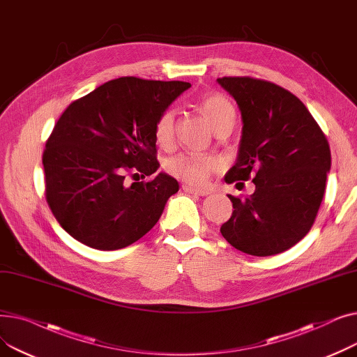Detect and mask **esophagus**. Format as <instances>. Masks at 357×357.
I'll return each instance as SVG.
<instances>
[{"instance_id": "obj_1", "label": "esophagus", "mask_w": 357, "mask_h": 357, "mask_svg": "<svg viewBox=\"0 0 357 357\" xmlns=\"http://www.w3.org/2000/svg\"><path fill=\"white\" fill-rule=\"evenodd\" d=\"M182 190L185 191V192H188V194H195V195H201V197H205V195H208L210 194V191H207V190H201V188H194V186H191V185H182Z\"/></svg>"}]
</instances>
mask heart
<instances>
[{
  "label": "heart",
  "mask_w": 357,
  "mask_h": 357,
  "mask_svg": "<svg viewBox=\"0 0 357 357\" xmlns=\"http://www.w3.org/2000/svg\"><path fill=\"white\" fill-rule=\"evenodd\" d=\"M205 117L208 119L214 131L229 127L231 128L234 123V108L227 98L221 96H208L202 98L199 104ZM175 116L176 112L174 108H166L162 111L155 121L153 136L155 142L160 147H169L174 142L175 135ZM221 166V162L213 156H204L198 153H178L169 158L165 163V169L167 174L190 182L194 185H201L207 181L208 175Z\"/></svg>",
  "instance_id": "1"
}]
</instances>
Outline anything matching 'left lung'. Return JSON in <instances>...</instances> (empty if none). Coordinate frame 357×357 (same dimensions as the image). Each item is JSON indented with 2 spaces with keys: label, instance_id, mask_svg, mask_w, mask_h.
<instances>
[{
  "label": "left lung",
  "instance_id": "left-lung-1",
  "mask_svg": "<svg viewBox=\"0 0 357 357\" xmlns=\"http://www.w3.org/2000/svg\"><path fill=\"white\" fill-rule=\"evenodd\" d=\"M217 82L241 112L237 160L227 183H255L250 197L229 195L233 214L220 231L233 248L272 256L292 248L312 227L331 167L328 142L294 93L268 81L224 77Z\"/></svg>",
  "mask_w": 357,
  "mask_h": 357
}]
</instances>
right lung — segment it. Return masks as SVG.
Masks as SVG:
<instances>
[{
	"mask_svg": "<svg viewBox=\"0 0 357 357\" xmlns=\"http://www.w3.org/2000/svg\"><path fill=\"white\" fill-rule=\"evenodd\" d=\"M182 81L112 79L73 101L54 124L43 152L46 201L62 229L85 246L117 250L159 221L179 183L150 176L156 160L155 121L183 91Z\"/></svg>",
	"mask_w": 357,
	"mask_h": 357,
	"instance_id": "add662e5",
	"label": "right lung"
}]
</instances>
